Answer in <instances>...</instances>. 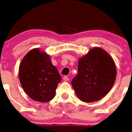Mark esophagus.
<instances>
[{
    "instance_id": "34e87169",
    "label": "esophagus",
    "mask_w": 132,
    "mask_h": 132,
    "mask_svg": "<svg viewBox=\"0 0 132 132\" xmlns=\"http://www.w3.org/2000/svg\"><path fill=\"white\" fill-rule=\"evenodd\" d=\"M63 79V80H64L65 81H69V78L67 77V76H64Z\"/></svg>"
}]
</instances>
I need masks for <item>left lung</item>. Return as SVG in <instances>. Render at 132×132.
I'll use <instances>...</instances> for the list:
<instances>
[{
	"instance_id": "left-lung-1",
	"label": "left lung",
	"mask_w": 132,
	"mask_h": 132,
	"mask_svg": "<svg viewBox=\"0 0 132 132\" xmlns=\"http://www.w3.org/2000/svg\"><path fill=\"white\" fill-rule=\"evenodd\" d=\"M78 74L72 80L77 97L85 102L98 101L113 86L116 77L114 60L103 49L93 47L78 62Z\"/></svg>"
}]
</instances>
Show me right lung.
Masks as SVG:
<instances>
[{"mask_svg":"<svg viewBox=\"0 0 132 132\" xmlns=\"http://www.w3.org/2000/svg\"><path fill=\"white\" fill-rule=\"evenodd\" d=\"M19 79L25 93L40 102L52 100L62 81L50 55L39 48L30 50L23 58L19 67Z\"/></svg>","mask_w":132,"mask_h":132,"instance_id":"right-lung-1","label":"right lung"}]
</instances>
